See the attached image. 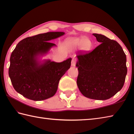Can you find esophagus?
Masks as SVG:
<instances>
[{
    "label": "esophagus",
    "instance_id": "1",
    "mask_svg": "<svg viewBox=\"0 0 134 134\" xmlns=\"http://www.w3.org/2000/svg\"><path fill=\"white\" fill-rule=\"evenodd\" d=\"M76 62V59L75 58H73L72 59V61H71V65L72 66H75V64Z\"/></svg>",
    "mask_w": 134,
    "mask_h": 134
}]
</instances>
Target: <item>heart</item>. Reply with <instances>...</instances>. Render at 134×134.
I'll return each mask as SVG.
<instances>
[{
  "instance_id": "heart-1",
  "label": "heart",
  "mask_w": 134,
  "mask_h": 134,
  "mask_svg": "<svg viewBox=\"0 0 134 134\" xmlns=\"http://www.w3.org/2000/svg\"><path fill=\"white\" fill-rule=\"evenodd\" d=\"M68 44L70 47H77L80 45V48L82 49L87 50L89 49L92 47V42H91L89 39L86 38H76L71 40L68 42Z\"/></svg>"
}]
</instances>
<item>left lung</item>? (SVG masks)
<instances>
[{
	"label": "left lung",
	"mask_w": 134,
	"mask_h": 134,
	"mask_svg": "<svg viewBox=\"0 0 134 134\" xmlns=\"http://www.w3.org/2000/svg\"><path fill=\"white\" fill-rule=\"evenodd\" d=\"M93 35L101 44L92 52L76 53V83L86 97L105 100L123 86L127 73L126 55L117 41L99 34Z\"/></svg>",
	"instance_id": "left-lung-1"
}]
</instances>
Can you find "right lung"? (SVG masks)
<instances>
[{"label":"right lung","mask_w":134,"mask_h":134,"mask_svg":"<svg viewBox=\"0 0 134 134\" xmlns=\"http://www.w3.org/2000/svg\"><path fill=\"white\" fill-rule=\"evenodd\" d=\"M64 35L52 32L29 37L19 41L10 56L8 75L17 92L34 101L55 94L60 79L71 66V58L57 63L40 58L56 46L49 41Z\"/></svg>","instance_id":"add662e5"}]
</instances>
